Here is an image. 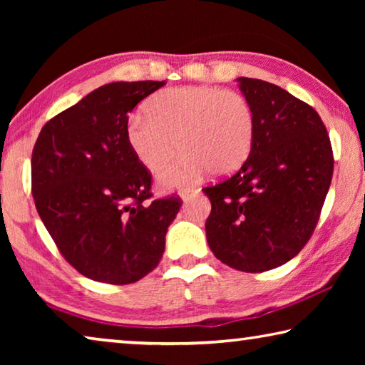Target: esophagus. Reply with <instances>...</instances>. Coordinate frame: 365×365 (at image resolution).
Returning a JSON list of instances; mask_svg holds the SVG:
<instances>
[{
  "mask_svg": "<svg viewBox=\"0 0 365 365\" xmlns=\"http://www.w3.org/2000/svg\"><path fill=\"white\" fill-rule=\"evenodd\" d=\"M197 193H200V188H195V187H191V188H182L180 191H178V195H180V197H182L183 201L191 200V197L197 196Z\"/></svg>",
  "mask_w": 365,
  "mask_h": 365,
  "instance_id": "34e87169",
  "label": "esophagus"
}]
</instances>
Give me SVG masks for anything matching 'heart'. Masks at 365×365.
<instances>
[{
  "instance_id": "b5f03b06",
  "label": "heart",
  "mask_w": 365,
  "mask_h": 365,
  "mask_svg": "<svg viewBox=\"0 0 365 365\" xmlns=\"http://www.w3.org/2000/svg\"><path fill=\"white\" fill-rule=\"evenodd\" d=\"M145 113L130 117L125 138L135 156L148 169L187 154L158 172L169 187L193 182L211 169L227 175L242 168L255 143V113L238 91L217 86H175L154 95Z\"/></svg>"
}]
</instances>
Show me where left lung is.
I'll return each mask as SVG.
<instances>
[{
	"label": "left lung",
	"instance_id": "8db88e82",
	"mask_svg": "<svg viewBox=\"0 0 365 365\" xmlns=\"http://www.w3.org/2000/svg\"><path fill=\"white\" fill-rule=\"evenodd\" d=\"M255 113V143L237 174L202 188L214 256L243 272L288 262L316 228L333 175V151L317 110L264 80L240 77Z\"/></svg>",
	"mask_w": 365,
	"mask_h": 365
}]
</instances>
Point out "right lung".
I'll return each mask as SVG.
<instances>
[{
  "label": "right lung",
  "instance_id": "right-lung-1",
  "mask_svg": "<svg viewBox=\"0 0 365 365\" xmlns=\"http://www.w3.org/2000/svg\"><path fill=\"white\" fill-rule=\"evenodd\" d=\"M165 82L103 85L43 125L32 151L36 211L63 257L91 280L127 285L163 257L180 196L151 201V172L125 138L128 113Z\"/></svg>",
  "mask_w": 365,
  "mask_h": 365
}]
</instances>
